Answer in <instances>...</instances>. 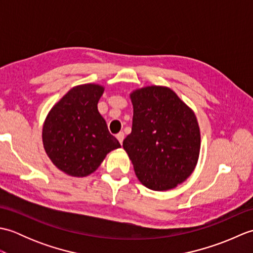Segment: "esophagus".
Listing matches in <instances>:
<instances>
[{"label":"esophagus","instance_id":"34e87169","mask_svg":"<svg viewBox=\"0 0 253 253\" xmlns=\"http://www.w3.org/2000/svg\"><path fill=\"white\" fill-rule=\"evenodd\" d=\"M116 138H117V140L120 141V143L122 144V143H123V140H124V132H123V131L118 132L117 135H116Z\"/></svg>","mask_w":253,"mask_h":253}]
</instances>
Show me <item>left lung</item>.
Returning a JSON list of instances; mask_svg holds the SVG:
<instances>
[{
    "instance_id": "left-lung-1",
    "label": "left lung",
    "mask_w": 253,
    "mask_h": 253,
    "mask_svg": "<svg viewBox=\"0 0 253 253\" xmlns=\"http://www.w3.org/2000/svg\"><path fill=\"white\" fill-rule=\"evenodd\" d=\"M130 135L123 141L139 181L154 191L174 189L195 170L200 128L195 112L165 85L132 90Z\"/></svg>"
}]
</instances>
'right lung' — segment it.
Masks as SVG:
<instances>
[{
	"mask_svg": "<svg viewBox=\"0 0 253 253\" xmlns=\"http://www.w3.org/2000/svg\"><path fill=\"white\" fill-rule=\"evenodd\" d=\"M103 92L99 84H78L47 113L42 127L43 148L52 163L66 175L92 174L107 153L121 148L98 110Z\"/></svg>",
	"mask_w": 253,
	"mask_h": 253,
	"instance_id": "obj_1",
	"label": "right lung"
}]
</instances>
